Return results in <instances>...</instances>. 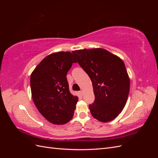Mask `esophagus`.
<instances>
[{"label":"esophagus","mask_w":158,"mask_h":158,"mask_svg":"<svg viewBox=\"0 0 158 158\" xmlns=\"http://www.w3.org/2000/svg\"><path fill=\"white\" fill-rule=\"evenodd\" d=\"M79 93H80V94L81 95H83V91H82V90L80 91Z\"/></svg>","instance_id":"esophagus-1"}]
</instances>
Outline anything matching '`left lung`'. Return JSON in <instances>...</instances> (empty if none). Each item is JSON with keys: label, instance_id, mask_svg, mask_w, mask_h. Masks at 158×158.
<instances>
[{"label": "left lung", "instance_id": "1", "mask_svg": "<svg viewBox=\"0 0 158 158\" xmlns=\"http://www.w3.org/2000/svg\"><path fill=\"white\" fill-rule=\"evenodd\" d=\"M92 80L95 100L89 105L92 115L102 122L116 118L125 107L130 80L124 62L103 49L72 52Z\"/></svg>", "mask_w": 158, "mask_h": 158}]
</instances>
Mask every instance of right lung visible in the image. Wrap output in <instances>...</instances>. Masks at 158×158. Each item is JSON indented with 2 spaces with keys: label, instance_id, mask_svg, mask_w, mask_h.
<instances>
[{
  "label": "right lung",
  "instance_id": "add662e5",
  "mask_svg": "<svg viewBox=\"0 0 158 158\" xmlns=\"http://www.w3.org/2000/svg\"><path fill=\"white\" fill-rule=\"evenodd\" d=\"M76 62L69 51L55 52L43 59L31 74L33 101L52 124L63 125L74 115L78 98L70 92L66 74Z\"/></svg>",
  "mask_w": 158,
  "mask_h": 158
}]
</instances>
